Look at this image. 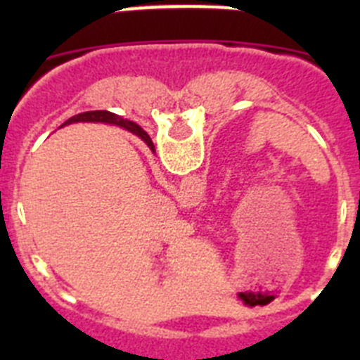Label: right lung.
Returning a JSON list of instances; mask_svg holds the SVG:
<instances>
[{
  "label": "right lung",
  "mask_w": 360,
  "mask_h": 360,
  "mask_svg": "<svg viewBox=\"0 0 360 360\" xmlns=\"http://www.w3.org/2000/svg\"><path fill=\"white\" fill-rule=\"evenodd\" d=\"M72 122H108V124H117V126H120V128L128 129V131L135 133L136 136H141L142 141L146 142V144L149 146V149L151 151H155V146H153L151 139H149L148 133L144 131V129L141 128V126H136L135 122H131V120H124L120 119L119 115H115V113H111V111H106V110H98V111H86V113H79V115L72 117V119L66 120L63 126H66V124H72Z\"/></svg>",
  "instance_id": "add662e5"
}]
</instances>
